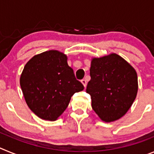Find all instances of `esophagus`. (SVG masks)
<instances>
[{
  "label": "esophagus",
  "mask_w": 154,
  "mask_h": 154,
  "mask_svg": "<svg viewBox=\"0 0 154 154\" xmlns=\"http://www.w3.org/2000/svg\"><path fill=\"white\" fill-rule=\"evenodd\" d=\"M81 82H82V85H84V87L86 86V85H87L86 80H85V79H82L81 80Z\"/></svg>",
  "instance_id": "obj_1"
}]
</instances>
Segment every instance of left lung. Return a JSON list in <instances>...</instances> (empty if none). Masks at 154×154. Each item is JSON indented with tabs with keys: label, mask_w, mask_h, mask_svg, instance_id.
I'll return each instance as SVG.
<instances>
[{
	"label": "left lung",
	"mask_w": 154,
	"mask_h": 154,
	"mask_svg": "<svg viewBox=\"0 0 154 154\" xmlns=\"http://www.w3.org/2000/svg\"><path fill=\"white\" fill-rule=\"evenodd\" d=\"M91 79L86 92L92 107L104 122L122 118L130 109L138 92V79L134 68L116 53L92 58Z\"/></svg>",
	"instance_id": "left-lung-1"
}]
</instances>
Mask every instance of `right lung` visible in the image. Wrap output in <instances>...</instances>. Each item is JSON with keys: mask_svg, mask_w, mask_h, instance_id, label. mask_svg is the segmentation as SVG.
<instances>
[{"mask_svg": "<svg viewBox=\"0 0 154 154\" xmlns=\"http://www.w3.org/2000/svg\"><path fill=\"white\" fill-rule=\"evenodd\" d=\"M67 60L63 52L49 50L35 55L24 65L21 90L30 109L42 119H58L74 93L84 89Z\"/></svg>", "mask_w": 154, "mask_h": 154, "instance_id": "1", "label": "right lung"}]
</instances>
